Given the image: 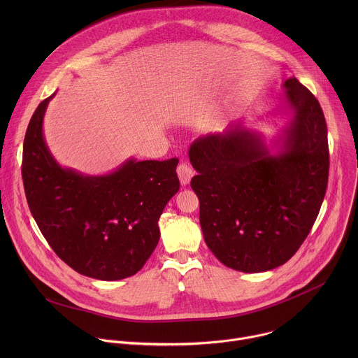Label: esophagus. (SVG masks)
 <instances>
[{
  "mask_svg": "<svg viewBox=\"0 0 358 358\" xmlns=\"http://www.w3.org/2000/svg\"><path fill=\"white\" fill-rule=\"evenodd\" d=\"M177 174H178L181 185H187L194 176V170L187 163H180L177 167Z\"/></svg>",
  "mask_w": 358,
  "mask_h": 358,
  "instance_id": "34e87169",
  "label": "esophagus"
}]
</instances>
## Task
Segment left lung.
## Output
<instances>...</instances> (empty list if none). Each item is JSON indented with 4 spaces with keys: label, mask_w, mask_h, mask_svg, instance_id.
<instances>
[{
    "label": "left lung",
    "mask_w": 358,
    "mask_h": 358,
    "mask_svg": "<svg viewBox=\"0 0 358 358\" xmlns=\"http://www.w3.org/2000/svg\"><path fill=\"white\" fill-rule=\"evenodd\" d=\"M292 112L278 155L239 122L198 137L189 162L198 176L199 224L225 266L258 273L286 264L308 238L329 181L327 124L319 100L296 78L283 83Z\"/></svg>",
    "instance_id": "1"
}]
</instances>
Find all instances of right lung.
I'll return each mask as SVG.
<instances>
[{
  "label": "right lung",
  "mask_w": 358,
  "mask_h": 358,
  "mask_svg": "<svg viewBox=\"0 0 358 358\" xmlns=\"http://www.w3.org/2000/svg\"><path fill=\"white\" fill-rule=\"evenodd\" d=\"M49 96L24 138L22 181L31 214L58 257L80 275L119 280L137 273L160 239L159 218L178 191V159L127 160L106 176L62 169L42 133Z\"/></svg>",
  "instance_id": "add662e5"
}]
</instances>
